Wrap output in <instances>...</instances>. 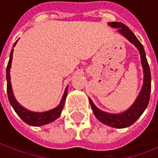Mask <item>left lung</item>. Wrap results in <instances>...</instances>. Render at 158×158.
I'll return each instance as SVG.
<instances>
[{"label":"left lung","mask_w":158,"mask_h":158,"mask_svg":"<svg viewBox=\"0 0 158 158\" xmlns=\"http://www.w3.org/2000/svg\"><path fill=\"white\" fill-rule=\"evenodd\" d=\"M108 24L112 28L118 29L117 32L120 33L123 37H126L139 50L140 55L141 66L143 69V83L140 92L138 94L136 100L134 101V103L127 110L121 113H109L103 111L94 104L91 98H89V101L94 116L101 123L110 127L125 128L133 125L141 116V114L144 112L145 109L148 106L150 100V94H151V72H150V67L147 59H146L144 48L141 43L136 37V35L129 30V28L121 22H109Z\"/></svg>","instance_id":"8db88e82"}]
</instances>
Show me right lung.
Wrapping results in <instances>:
<instances>
[{"mask_svg": "<svg viewBox=\"0 0 158 158\" xmlns=\"http://www.w3.org/2000/svg\"><path fill=\"white\" fill-rule=\"evenodd\" d=\"M18 41H16V43L14 44L13 48L16 46ZM13 51L14 49L12 48L10 53V58H9V62L7 64V68H6V81H7V94H8V99L9 102L11 104V106L13 107L14 110L17 112V114L22 119L23 122H25L26 123L32 127H41V126H45L48 125V123L54 122L56 119H58L63 111L64 109V105L65 102V98L67 95V90H68V86L65 88V91L63 94L62 100L60 104L49 110L47 111H43V112H36V111H31L27 110L26 108H24L22 105H20L13 93V89H12V85H11V77H10V68H11V64H12V59H13Z\"/></svg>", "mask_w": 158, "mask_h": 158, "instance_id": "obj_1", "label": "right lung"}]
</instances>
